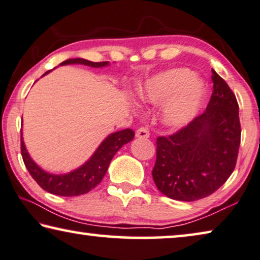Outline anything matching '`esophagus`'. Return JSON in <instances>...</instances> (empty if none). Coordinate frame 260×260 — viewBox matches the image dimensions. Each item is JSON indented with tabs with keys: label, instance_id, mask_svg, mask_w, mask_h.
Listing matches in <instances>:
<instances>
[{
	"label": "esophagus",
	"instance_id": "obj_1",
	"mask_svg": "<svg viewBox=\"0 0 260 260\" xmlns=\"http://www.w3.org/2000/svg\"><path fill=\"white\" fill-rule=\"evenodd\" d=\"M135 137L139 139H148L149 138V132L145 127H140L135 133Z\"/></svg>",
	"mask_w": 260,
	"mask_h": 260
}]
</instances>
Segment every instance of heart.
Returning <instances> with one entry per match:
<instances>
[{"mask_svg":"<svg viewBox=\"0 0 260 260\" xmlns=\"http://www.w3.org/2000/svg\"><path fill=\"white\" fill-rule=\"evenodd\" d=\"M203 81L187 69H173L152 77L139 90V96L152 105L165 104L161 120L166 126L180 128L196 117L203 102Z\"/></svg>","mask_w":260,"mask_h":260,"instance_id":"heart-1","label":"heart"}]
</instances>
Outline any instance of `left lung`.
Returning <instances> with one entry per match:
<instances>
[{
    "instance_id": "1",
    "label": "left lung",
    "mask_w": 260,
    "mask_h": 260,
    "mask_svg": "<svg viewBox=\"0 0 260 260\" xmlns=\"http://www.w3.org/2000/svg\"><path fill=\"white\" fill-rule=\"evenodd\" d=\"M211 71L214 91L204 113L156 140L153 180L172 200L191 202L211 195L229 179L237 161L242 132L237 99Z\"/></svg>"
}]
</instances>
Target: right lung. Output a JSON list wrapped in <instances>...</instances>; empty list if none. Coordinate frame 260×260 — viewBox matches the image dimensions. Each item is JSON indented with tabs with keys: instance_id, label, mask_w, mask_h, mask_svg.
I'll use <instances>...</instances> for the list:
<instances>
[{
	"instance_id": "obj_1",
	"label": "right lung",
	"mask_w": 260,
	"mask_h": 260,
	"mask_svg": "<svg viewBox=\"0 0 260 260\" xmlns=\"http://www.w3.org/2000/svg\"><path fill=\"white\" fill-rule=\"evenodd\" d=\"M69 64H81L91 68H104L110 65V61L94 63V61L83 59V58H73V59H68L60 63V65ZM51 71L52 70H49L43 76L48 75ZM133 138L134 132L129 128L110 134L105 140L100 143L95 152L84 165H81L79 168L72 170V172L60 174V175L45 172L30 157L28 150L25 148L24 141H23L22 131L21 153L26 169L29 170L30 175L40 184L42 189L58 196H79L92 190L95 185H98L102 182L115 153L123 145L133 140Z\"/></svg>"
}]
</instances>
